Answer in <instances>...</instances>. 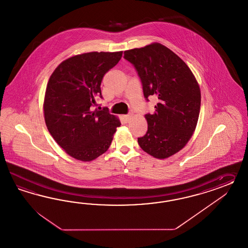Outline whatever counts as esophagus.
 Segmentation results:
<instances>
[{"label":"esophagus","instance_id":"1","mask_svg":"<svg viewBox=\"0 0 248 248\" xmlns=\"http://www.w3.org/2000/svg\"><path fill=\"white\" fill-rule=\"evenodd\" d=\"M123 119L124 120L125 123H128V122L130 121V119H131V115H129V114H128V115H124V116H123Z\"/></svg>","mask_w":248,"mask_h":248}]
</instances>
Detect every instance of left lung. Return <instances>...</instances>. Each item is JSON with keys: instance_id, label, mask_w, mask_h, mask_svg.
I'll use <instances>...</instances> for the list:
<instances>
[{"instance_id": "8db88e82", "label": "left lung", "mask_w": 248, "mask_h": 248, "mask_svg": "<svg viewBox=\"0 0 248 248\" xmlns=\"http://www.w3.org/2000/svg\"><path fill=\"white\" fill-rule=\"evenodd\" d=\"M141 78L145 98L157 96L153 114H145L147 133L140 147L157 159H166L185 147L193 135L201 111L199 83L187 64L161 43L124 51Z\"/></svg>"}]
</instances>
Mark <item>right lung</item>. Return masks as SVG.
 I'll return each instance as SVG.
<instances>
[{"instance_id":"add662e5","label":"right lung","mask_w":248,"mask_h":248,"mask_svg":"<svg viewBox=\"0 0 248 248\" xmlns=\"http://www.w3.org/2000/svg\"><path fill=\"white\" fill-rule=\"evenodd\" d=\"M123 51L78 54L62 61L51 74L43 111L54 140L76 160L91 161L105 154L120 120L107 109L92 111L101 82Z\"/></svg>"}]
</instances>
